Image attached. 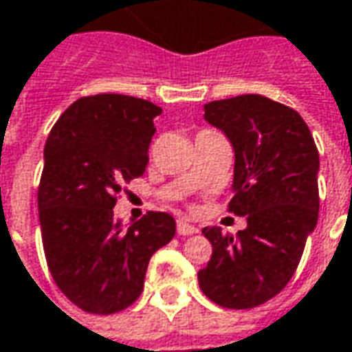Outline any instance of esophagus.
Returning <instances> with one entry per match:
<instances>
[{"label":"esophagus","mask_w":352,"mask_h":352,"mask_svg":"<svg viewBox=\"0 0 352 352\" xmlns=\"http://www.w3.org/2000/svg\"><path fill=\"white\" fill-rule=\"evenodd\" d=\"M177 233L179 235H192V233H198V227L192 226V223H188L185 219H179L177 221Z\"/></svg>","instance_id":"34e87169"}]
</instances>
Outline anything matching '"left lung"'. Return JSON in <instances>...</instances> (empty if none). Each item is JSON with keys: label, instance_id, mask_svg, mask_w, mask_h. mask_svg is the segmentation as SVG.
Segmentation results:
<instances>
[{"label": "left lung", "instance_id": "obj_1", "mask_svg": "<svg viewBox=\"0 0 352 352\" xmlns=\"http://www.w3.org/2000/svg\"><path fill=\"white\" fill-rule=\"evenodd\" d=\"M235 150L229 212L246 216L236 236L204 227L212 258L198 272L216 305L245 310L281 293L300 262L320 210V156L305 119L266 96L243 94L204 106Z\"/></svg>", "mask_w": 352, "mask_h": 352}]
</instances>
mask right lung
Returning a JSON list of instances; mask_svg holds the SVG:
<instances>
[{
    "label": "right lung",
    "instance_id": "right-lung-1",
    "mask_svg": "<svg viewBox=\"0 0 352 352\" xmlns=\"http://www.w3.org/2000/svg\"><path fill=\"white\" fill-rule=\"evenodd\" d=\"M156 104L123 94L85 96L45 140L38 214L50 274L90 314H116L142 293L146 267L175 236V219L148 212L131 227L113 219L123 186L148 166Z\"/></svg>",
    "mask_w": 352,
    "mask_h": 352
}]
</instances>
